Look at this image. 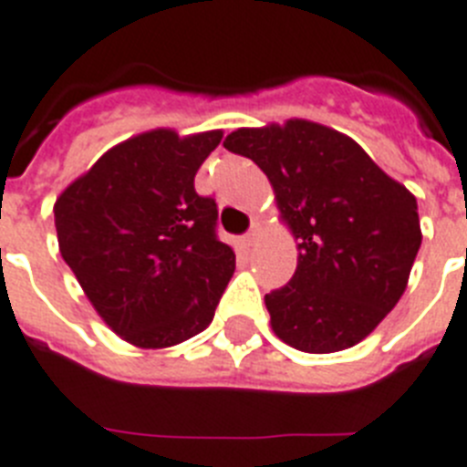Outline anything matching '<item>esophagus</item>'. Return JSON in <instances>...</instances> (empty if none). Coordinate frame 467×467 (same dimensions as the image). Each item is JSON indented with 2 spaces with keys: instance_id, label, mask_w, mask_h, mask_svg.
<instances>
[{
  "instance_id": "1",
  "label": "esophagus",
  "mask_w": 467,
  "mask_h": 467,
  "mask_svg": "<svg viewBox=\"0 0 467 467\" xmlns=\"http://www.w3.org/2000/svg\"><path fill=\"white\" fill-rule=\"evenodd\" d=\"M257 236H260V231H257V226H254V229L250 231L248 236L243 238V245H245V248H253L254 243H257Z\"/></svg>"
}]
</instances>
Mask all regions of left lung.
Returning a JSON list of instances; mask_svg holds the SVG:
<instances>
[{"label": "left lung", "mask_w": 467, "mask_h": 467, "mask_svg": "<svg viewBox=\"0 0 467 467\" xmlns=\"http://www.w3.org/2000/svg\"><path fill=\"white\" fill-rule=\"evenodd\" d=\"M224 149L266 174L297 241L290 283L265 295L276 337L309 354L354 348L409 285L423 241L416 195L352 137L312 119L241 127Z\"/></svg>", "instance_id": "obj_1"}]
</instances>
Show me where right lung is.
Wrapping results in <instances>:
<instances>
[{
  "label": "right lung",
  "mask_w": 467,
  "mask_h": 467,
  "mask_svg": "<svg viewBox=\"0 0 467 467\" xmlns=\"http://www.w3.org/2000/svg\"><path fill=\"white\" fill-rule=\"evenodd\" d=\"M222 137L141 131L56 198L61 257L103 324L134 348L165 349L198 336L234 276V248L214 236L217 202L193 189Z\"/></svg>",
  "instance_id": "right-lung-1"
}]
</instances>
